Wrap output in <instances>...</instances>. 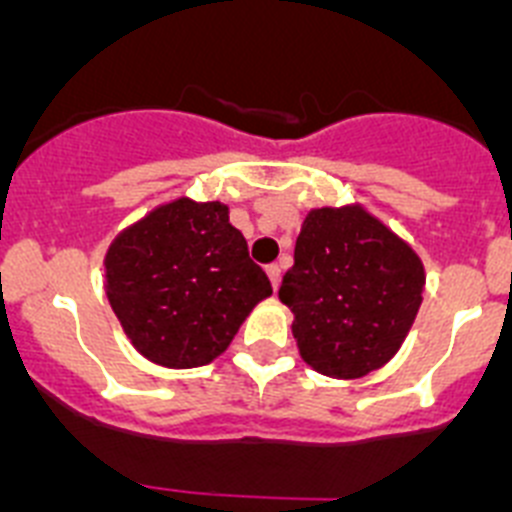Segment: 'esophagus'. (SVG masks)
Here are the masks:
<instances>
[{
	"mask_svg": "<svg viewBox=\"0 0 512 512\" xmlns=\"http://www.w3.org/2000/svg\"><path fill=\"white\" fill-rule=\"evenodd\" d=\"M266 274H269V279H271V287L277 289L279 287V279H282V269H279V264H269V266H266Z\"/></svg>",
	"mask_w": 512,
	"mask_h": 512,
	"instance_id": "esophagus-1",
	"label": "esophagus"
}]
</instances>
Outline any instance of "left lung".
Here are the masks:
<instances>
[{
	"label": "left lung",
	"mask_w": 512,
	"mask_h": 512,
	"mask_svg": "<svg viewBox=\"0 0 512 512\" xmlns=\"http://www.w3.org/2000/svg\"><path fill=\"white\" fill-rule=\"evenodd\" d=\"M423 264L361 207L312 210L284 274L302 359L325 377L356 379L397 354L423 300Z\"/></svg>",
	"instance_id": "1"
}]
</instances>
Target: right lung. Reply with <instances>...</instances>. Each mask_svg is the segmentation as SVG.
<instances>
[{
	"label": "right lung",
	"mask_w": 512,
	"mask_h": 512,
	"mask_svg": "<svg viewBox=\"0 0 512 512\" xmlns=\"http://www.w3.org/2000/svg\"><path fill=\"white\" fill-rule=\"evenodd\" d=\"M107 297L133 346L171 369L210 364L271 282L220 202L176 200L117 235Z\"/></svg>",
	"instance_id": "right-lung-1"
}]
</instances>
